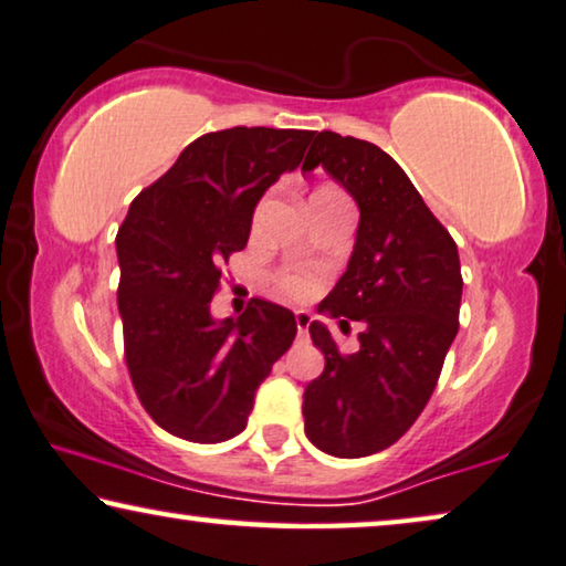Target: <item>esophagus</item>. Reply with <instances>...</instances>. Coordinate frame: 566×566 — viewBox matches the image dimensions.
Returning <instances> with one entry per match:
<instances>
[{
    "label": "esophagus",
    "mask_w": 566,
    "mask_h": 566,
    "mask_svg": "<svg viewBox=\"0 0 566 566\" xmlns=\"http://www.w3.org/2000/svg\"><path fill=\"white\" fill-rule=\"evenodd\" d=\"M310 321H313V317H310V313H305V310H297V313H294V323H297L300 336H307Z\"/></svg>",
    "instance_id": "1"
}]
</instances>
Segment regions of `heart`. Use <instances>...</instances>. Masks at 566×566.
<instances>
[{"instance_id": "obj_1", "label": "heart", "mask_w": 566, "mask_h": 566, "mask_svg": "<svg viewBox=\"0 0 566 566\" xmlns=\"http://www.w3.org/2000/svg\"><path fill=\"white\" fill-rule=\"evenodd\" d=\"M313 276L310 274H302V272H284L280 274V290L284 294H290V297H307L310 292H313Z\"/></svg>"}]
</instances>
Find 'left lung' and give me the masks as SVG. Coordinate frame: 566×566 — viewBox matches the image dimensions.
Segmentation results:
<instances>
[{
	"instance_id": "obj_1",
	"label": "left lung",
	"mask_w": 566,
	"mask_h": 566,
	"mask_svg": "<svg viewBox=\"0 0 566 566\" xmlns=\"http://www.w3.org/2000/svg\"><path fill=\"white\" fill-rule=\"evenodd\" d=\"M323 166L359 205L348 266L321 313L340 331L359 321L361 348L344 356L321 321L310 338L325 369L305 387V433L317 449L359 459L392 446L431 400L459 331V251L397 161L369 140L315 133L302 171Z\"/></svg>"
}]
</instances>
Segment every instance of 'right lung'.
Instances as JSON below:
<instances>
[{
  "label": "right lung",
  "mask_w": 566,
  "mask_h": 566,
  "mask_svg": "<svg viewBox=\"0 0 566 566\" xmlns=\"http://www.w3.org/2000/svg\"><path fill=\"white\" fill-rule=\"evenodd\" d=\"M313 130L230 127L207 133L135 197L117 230L125 361L138 400L164 431L220 443L249 423L253 397L292 346L282 305L251 300L214 321L220 266L249 243L253 210L305 156Z\"/></svg>",
  "instance_id": "1"
}]
</instances>
